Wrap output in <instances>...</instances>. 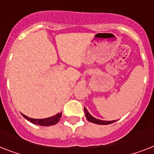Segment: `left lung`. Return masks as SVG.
Segmentation results:
<instances>
[{
    "label": "left lung",
    "mask_w": 154,
    "mask_h": 154,
    "mask_svg": "<svg viewBox=\"0 0 154 154\" xmlns=\"http://www.w3.org/2000/svg\"><path fill=\"white\" fill-rule=\"evenodd\" d=\"M84 110H85V117L87 119V120L91 122H93V123H96V124L99 125H107L111 124V123H113V122H116V120H112V121H104V120H100V119H98L94 118L93 116H91L89 114V112L87 111L85 107H84Z\"/></svg>",
    "instance_id": "obj_1"
}]
</instances>
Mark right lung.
<instances>
[{"label":"right lung","instance_id":"1","mask_svg":"<svg viewBox=\"0 0 154 154\" xmlns=\"http://www.w3.org/2000/svg\"><path fill=\"white\" fill-rule=\"evenodd\" d=\"M22 116H23L26 119L29 120L30 122L34 123V124L39 125V126H45V127H49V126L55 125L56 123L58 122V121L60 120L61 116H62V113H57L55 116H51V117H49V118L47 119H40L29 118V117H27V116H26L25 115H23V114H22Z\"/></svg>","mask_w":154,"mask_h":154}]
</instances>
